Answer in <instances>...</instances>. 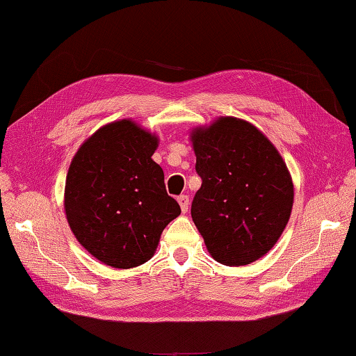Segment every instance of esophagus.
Here are the masks:
<instances>
[{
	"mask_svg": "<svg viewBox=\"0 0 356 356\" xmlns=\"http://www.w3.org/2000/svg\"><path fill=\"white\" fill-rule=\"evenodd\" d=\"M177 200L179 202L181 210H183V213H186L187 209H188V197H187V195H179Z\"/></svg>",
	"mask_w": 356,
	"mask_h": 356,
	"instance_id": "34e87169",
	"label": "esophagus"
}]
</instances>
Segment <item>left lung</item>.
I'll list each match as a JSON object with an SVG mask.
<instances>
[{"instance_id":"1","label":"left lung","mask_w":356,"mask_h":356,"mask_svg":"<svg viewBox=\"0 0 356 356\" xmlns=\"http://www.w3.org/2000/svg\"><path fill=\"white\" fill-rule=\"evenodd\" d=\"M197 173L192 220L218 263L245 266L278 241L293 206V183L273 144L244 120L221 117L192 130Z\"/></svg>"}]
</instances>
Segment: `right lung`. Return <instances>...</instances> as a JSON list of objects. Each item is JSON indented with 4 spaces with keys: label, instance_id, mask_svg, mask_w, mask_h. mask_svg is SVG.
I'll use <instances>...</instances> for the list:
<instances>
[{
    "label": "right lung",
    "instance_id": "right-lung-1",
    "mask_svg": "<svg viewBox=\"0 0 356 356\" xmlns=\"http://www.w3.org/2000/svg\"><path fill=\"white\" fill-rule=\"evenodd\" d=\"M158 138L121 120L98 129L70 163L64 188L69 226L83 248L115 269L149 261L181 213L152 159Z\"/></svg>",
    "mask_w": 356,
    "mask_h": 356
}]
</instances>
